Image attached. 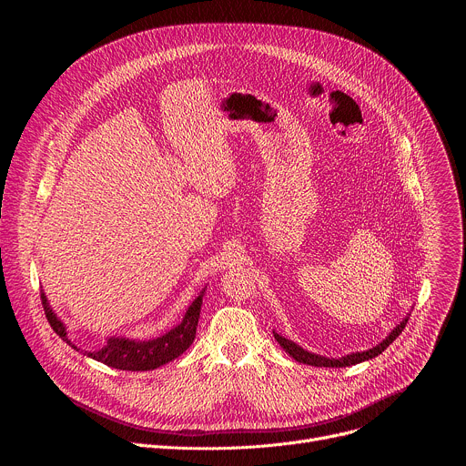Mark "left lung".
Returning a JSON list of instances; mask_svg holds the SVG:
<instances>
[{
    "mask_svg": "<svg viewBox=\"0 0 466 466\" xmlns=\"http://www.w3.org/2000/svg\"><path fill=\"white\" fill-rule=\"evenodd\" d=\"M408 320H410V319L406 317L400 324H398V326L390 331L389 338H385V339H383L380 345H376L374 349L365 350V352H356V354H350V356H345V358H339V360H329V358H322V356L306 352L304 349H300L299 345H295L293 341H289V339H286V338H282V336H279V334H275V339L280 343V347H282L293 360H297V361H300V363L313 365V367H350V365H356V363H361V361H367V360H372V358L380 356L398 336L402 334V329L406 328Z\"/></svg>",
    "mask_w": 466,
    "mask_h": 466,
    "instance_id": "left-lung-1",
    "label": "left lung"
}]
</instances>
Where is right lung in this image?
<instances>
[{"label":"right lung","instance_id":"obj_1","mask_svg":"<svg viewBox=\"0 0 466 466\" xmlns=\"http://www.w3.org/2000/svg\"><path fill=\"white\" fill-rule=\"evenodd\" d=\"M40 299H42L46 319L51 324L55 334L58 338H62V341L74 347L72 341L68 339V336H66V329H64L62 322L55 317V313L47 306L44 293H40ZM201 306H203V295H198L193 300V304L187 308L182 322L177 328L169 329L167 334H164L153 341L110 339L105 349H101L97 352L85 350V354L88 358H94V360L108 365V367L121 369V370H153V369L166 365L167 361L178 358L182 352H186L189 349V345L193 343L195 334H197V322H198V315H201ZM74 349H77V347H74Z\"/></svg>","mask_w":466,"mask_h":466}]
</instances>
